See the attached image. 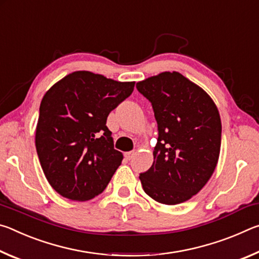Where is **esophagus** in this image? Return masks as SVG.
<instances>
[{
  "mask_svg": "<svg viewBox=\"0 0 259 259\" xmlns=\"http://www.w3.org/2000/svg\"><path fill=\"white\" fill-rule=\"evenodd\" d=\"M134 155H135V152L134 151H131V152H125L124 153V157H125V160H131L134 157Z\"/></svg>",
  "mask_w": 259,
  "mask_h": 259,
  "instance_id": "esophagus-1",
  "label": "esophagus"
}]
</instances>
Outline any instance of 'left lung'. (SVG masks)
<instances>
[{
    "instance_id": "1",
    "label": "left lung",
    "mask_w": 259,
    "mask_h": 259,
    "mask_svg": "<svg viewBox=\"0 0 259 259\" xmlns=\"http://www.w3.org/2000/svg\"><path fill=\"white\" fill-rule=\"evenodd\" d=\"M136 87L151 102L159 130L154 161L140 174V183L157 202H185L216 169L222 142L218 108L202 88L178 72L160 73Z\"/></svg>"
}]
</instances>
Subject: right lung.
Segmentation results:
<instances>
[{
	"instance_id": "obj_1",
	"label": "right lung",
	"mask_w": 259,
	"mask_h": 259,
	"mask_svg": "<svg viewBox=\"0 0 259 259\" xmlns=\"http://www.w3.org/2000/svg\"><path fill=\"white\" fill-rule=\"evenodd\" d=\"M134 88L135 82L76 71L43 96L35 146L46 178L61 196L88 201L106 188L123 160L106 120Z\"/></svg>"
}]
</instances>
